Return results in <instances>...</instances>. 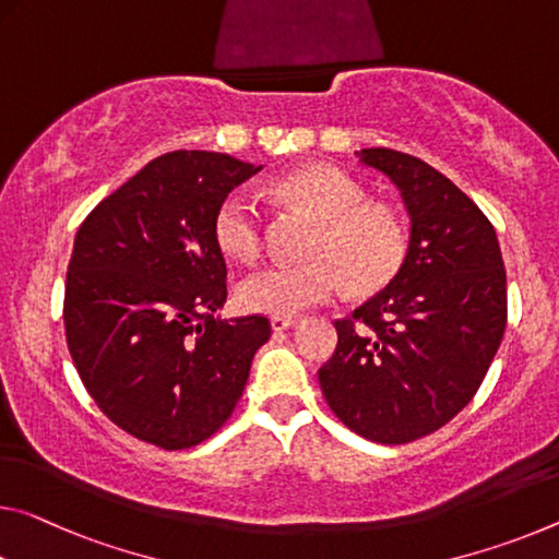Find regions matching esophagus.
Masks as SVG:
<instances>
[{
	"mask_svg": "<svg viewBox=\"0 0 559 559\" xmlns=\"http://www.w3.org/2000/svg\"><path fill=\"white\" fill-rule=\"evenodd\" d=\"M298 323V318H294V316H273L271 318V328L276 333H281V331H288V328H294Z\"/></svg>",
	"mask_w": 559,
	"mask_h": 559,
	"instance_id": "esophagus-1",
	"label": "esophagus"
}]
</instances>
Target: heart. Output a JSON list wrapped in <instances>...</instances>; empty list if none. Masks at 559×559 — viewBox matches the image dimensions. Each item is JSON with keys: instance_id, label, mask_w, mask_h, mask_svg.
<instances>
[{"instance_id": "heart-1", "label": "heart", "mask_w": 559, "mask_h": 559, "mask_svg": "<svg viewBox=\"0 0 559 559\" xmlns=\"http://www.w3.org/2000/svg\"><path fill=\"white\" fill-rule=\"evenodd\" d=\"M283 199L298 203L321 228L300 265H269L241 286L248 311L296 316L306 308L341 298L345 290L370 296L397 278L411 255V226L391 203L370 201L366 186L331 166H308L276 183ZM221 251L253 261L263 246V218L253 199L234 191L214 218Z\"/></svg>"}]
</instances>
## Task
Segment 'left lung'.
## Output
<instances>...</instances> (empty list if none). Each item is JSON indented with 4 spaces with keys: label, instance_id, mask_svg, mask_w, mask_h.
Returning <instances> with one entry per match:
<instances>
[{
    "label": "left lung",
    "instance_id": "1",
    "mask_svg": "<svg viewBox=\"0 0 559 559\" xmlns=\"http://www.w3.org/2000/svg\"><path fill=\"white\" fill-rule=\"evenodd\" d=\"M356 156L401 191L411 255L391 286L335 321L318 383L353 432L403 445L473 401L508 323V281L492 224L453 181L393 148Z\"/></svg>",
    "mask_w": 559,
    "mask_h": 559
}]
</instances>
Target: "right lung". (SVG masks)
Returning <instances> with one entry per match:
<instances>
[{
    "instance_id": "1",
    "label": "right lung",
    "mask_w": 559,
    "mask_h": 559,
    "mask_svg": "<svg viewBox=\"0 0 559 559\" xmlns=\"http://www.w3.org/2000/svg\"><path fill=\"white\" fill-rule=\"evenodd\" d=\"M259 171L228 154H164L76 231L64 290L76 373L106 418L156 448L214 436L271 338L265 316H214L226 304L216 211Z\"/></svg>"
}]
</instances>
